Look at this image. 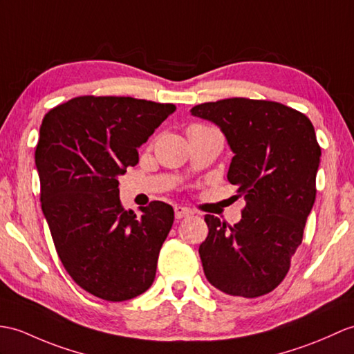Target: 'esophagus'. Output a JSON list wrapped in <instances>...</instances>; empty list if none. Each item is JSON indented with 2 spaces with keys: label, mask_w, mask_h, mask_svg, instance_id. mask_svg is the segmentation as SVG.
Masks as SVG:
<instances>
[{
  "label": "esophagus",
  "mask_w": 354,
  "mask_h": 354,
  "mask_svg": "<svg viewBox=\"0 0 354 354\" xmlns=\"http://www.w3.org/2000/svg\"><path fill=\"white\" fill-rule=\"evenodd\" d=\"M193 212L188 209V208H185V207H175V217L178 218V220H180V218H185V217H188V216H192Z\"/></svg>",
  "instance_id": "obj_1"
}]
</instances>
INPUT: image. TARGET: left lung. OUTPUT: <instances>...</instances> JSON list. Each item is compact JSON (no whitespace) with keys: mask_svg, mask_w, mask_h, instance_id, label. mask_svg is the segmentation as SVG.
Returning <instances> with one entry per match:
<instances>
[{"mask_svg":"<svg viewBox=\"0 0 354 354\" xmlns=\"http://www.w3.org/2000/svg\"><path fill=\"white\" fill-rule=\"evenodd\" d=\"M192 114L225 133L235 153L227 179L245 201L234 226L205 216L209 232L199 248L205 276L229 295H266L290 271L315 202L322 147L314 125L291 106L248 97L199 104Z\"/></svg>","mask_w":354,"mask_h":354,"instance_id":"1","label":"left lung"}]
</instances>
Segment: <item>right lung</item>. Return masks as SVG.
I'll return each instance as SVG.
<instances>
[{
	"mask_svg": "<svg viewBox=\"0 0 354 354\" xmlns=\"http://www.w3.org/2000/svg\"><path fill=\"white\" fill-rule=\"evenodd\" d=\"M174 104L131 96H77L46 113L36 146L40 202L63 267L102 300L134 299L152 285L175 212L153 201L127 211L119 175L138 162Z\"/></svg>",
	"mask_w": 354,
	"mask_h": 354,
	"instance_id": "obj_1",
	"label": "right lung"
}]
</instances>
